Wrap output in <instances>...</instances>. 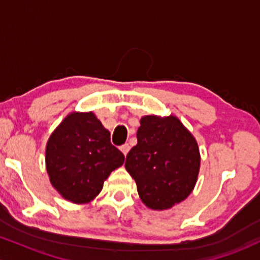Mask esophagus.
I'll return each mask as SVG.
<instances>
[{"label":"esophagus","instance_id":"esophagus-1","mask_svg":"<svg viewBox=\"0 0 260 260\" xmlns=\"http://www.w3.org/2000/svg\"><path fill=\"white\" fill-rule=\"evenodd\" d=\"M120 149H121V151H122V153H123L124 155H127V154H128V151H129L131 147H129V144H127V143H126V144L121 145Z\"/></svg>","mask_w":260,"mask_h":260}]
</instances>
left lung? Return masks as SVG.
Listing matches in <instances>:
<instances>
[{"label": "left lung", "instance_id": "1", "mask_svg": "<svg viewBox=\"0 0 260 260\" xmlns=\"http://www.w3.org/2000/svg\"><path fill=\"white\" fill-rule=\"evenodd\" d=\"M137 139L124 166L136 181L140 201L153 210L184 201L194 189L201 168L193 134L174 115H148L140 118Z\"/></svg>", "mask_w": 260, "mask_h": 260}]
</instances>
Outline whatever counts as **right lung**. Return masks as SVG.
<instances>
[{"label": "right lung", "instance_id": "right-lung-1", "mask_svg": "<svg viewBox=\"0 0 260 260\" xmlns=\"http://www.w3.org/2000/svg\"><path fill=\"white\" fill-rule=\"evenodd\" d=\"M124 155L110 142V132L95 113L71 112L50 136L45 162L52 187L74 204L95 199Z\"/></svg>", "mask_w": 260, "mask_h": 260}]
</instances>
